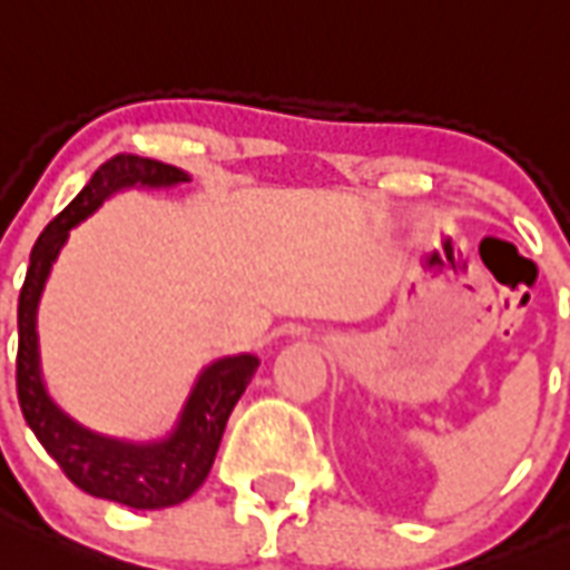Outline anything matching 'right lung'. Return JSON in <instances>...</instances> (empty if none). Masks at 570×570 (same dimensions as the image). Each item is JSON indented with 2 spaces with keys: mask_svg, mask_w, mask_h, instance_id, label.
Segmentation results:
<instances>
[{
  "mask_svg": "<svg viewBox=\"0 0 570 570\" xmlns=\"http://www.w3.org/2000/svg\"><path fill=\"white\" fill-rule=\"evenodd\" d=\"M189 175L169 163L148 160L136 154H118L91 175L82 193L52 219L35 240L29 271L17 303V399L26 422L41 445L61 466V473L79 491L100 500L121 502L130 509H166L178 505L202 488L214 466L216 449L223 440L225 422L237 399L244 395L258 356L240 354L216 360L198 374L187 404L180 410L178 425L166 440L154 443H127L104 436L79 425L50 399L41 377L38 356V299L50 276L56 255L68 240V232L91 216L106 198L127 187H175L187 184Z\"/></svg>",
  "mask_w": 570,
  "mask_h": 570,
  "instance_id": "right-lung-1",
  "label": "right lung"
}]
</instances>
